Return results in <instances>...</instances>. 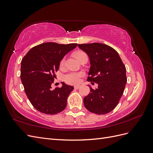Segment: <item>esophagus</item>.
<instances>
[{
  "instance_id": "obj_1",
  "label": "esophagus",
  "mask_w": 153,
  "mask_h": 153,
  "mask_svg": "<svg viewBox=\"0 0 153 153\" xmlns=\"http://www.w3.org/2000/svg\"><path fill=\"white\" fill-rule=\"evenodd\" d=\"M81 86H82V85H81V84H78V85H75V87H75V89H79V88H80Z\"/></svg>"
}]
</instances>
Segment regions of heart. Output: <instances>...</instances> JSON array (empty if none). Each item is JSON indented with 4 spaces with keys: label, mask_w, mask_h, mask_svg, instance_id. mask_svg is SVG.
Listing matches in <instances>:
<instances>
[{
    "label": "heart",
    "mask_w": 153,
    "mask_h": 153,
    "mask_svg": "<svg viewBox=\"0 0 153 153\" xmlns=\"http://www.w3.org/2000/svg\"><path fill=\"white\" fill-rule=\"evenodd\" d=\"M87 55L85 52H82V51H79L75 53V57L79 61L81 57H82L84 55ZM64 62V59H63L61 61V64H62ZM84 75L82 72H70L64 76V79L68 84H76L79 83L80 80V78Z\"/></svg>",
    "instance_id": "1"
}]
</instances>
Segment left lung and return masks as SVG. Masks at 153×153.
I'll list each match as a JSON object with an SVG mask.
<instances>
[{
	"mask_svg": "<svg viewBox=\"0 0 153 153\" xmlns=\"http://www.w3.org/2000/svg\"><path fill=\"white\" fill-rule=\"evenodd\" d=\"M89 57L87 81L98 84L84 98L85 107L98 115L112 111L118 105L127 82L126 69L116 50L108 45L94 43L78 45Z\"/></svg>",
	"mask_w": 153,
	"mask_h": 153,
	"instance_id": "8db88e82",
	"label": "left lung"
}]
</instances>
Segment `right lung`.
Masks as SVG:
<instances>
[{
    "label": "right lung",
    "instance_id": "1",
    "mask_svg": "<svg viewBox=\"0 0 153 153\" xmlns=\"http://www.w3.org/2000/svg\"><path fill=\"white\" fill-rule=\"evenodd\" d=\"M78 44L43 43L32 48L22 59L20 78L25 92L39 112L53 115L66 108L73 86L62 82L61 87L52 88L60 62Z\"/></svg>",
    "mask_w": 153,
    "mask_h": 153
}]
</instances>
